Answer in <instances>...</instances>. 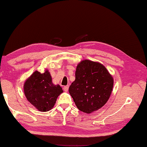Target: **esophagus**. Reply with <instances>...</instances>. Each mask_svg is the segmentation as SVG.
<instances>
[{
  "label": "esophagus",
  "mask_w": 147,
  "mask_h": 147,
  "mask_svg": "<svg viewBox=\"0 0 147 147\" xmlns=\"http://www.w3.org/2000/svg\"><path fill=\"white\" fill-rule=\"evenodd\" d=\"M68 89H69V86H64V87H63V90H64V91L67 92V91H68Z\"/></svg>",
  "instance_id": "34e87169"
}]
</instances>
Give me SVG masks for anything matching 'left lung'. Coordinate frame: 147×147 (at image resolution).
I'll use <instances>...</instances> for the list:
<instances>
[{
	"label": "left lung",
	"instance_id": "left-lung-1",
	"mask_svg": "<svg viewBox=\"0 0 147 147\" xmlns=\"http://www.w3.org/2000/svg\"><path fill=\"white\" fill-rule=\"evenodd\" d=\"M113 87V78L102 64L84 59L76 67L69 92L79 110L89 114L105 105Z\"/></svg>",
	"mask_w": 147,
	"mask_h": 147
}]
</instances>
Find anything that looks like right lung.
<instances>
[{"label": "right lung", "mask_w": 147, "mask_h": 147, "mask_svg": "<svg viewBox=\"0 0 147 147\" xmlns=\"http://www.w3.org/2000/svg\"><path fill=\"white\" fill-rule=\"evenodd\" d=\"M24 93L28 102L40 111H48L53 108L63 90L60 86L52 82V77L46 69L43 73L34 71L24 82Z\"/></svg>", "instance_id": "add662e5"}]
</instances>
